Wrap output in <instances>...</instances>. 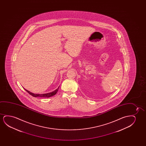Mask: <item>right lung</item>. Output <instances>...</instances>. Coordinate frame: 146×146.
I'll return each mask as SVG.
<instances>
[{"label":"right lung","mask_w":146,"mask_h":146,"mask_svg":"<svg viewBox=\"0 0 146 146\" xmlns=\"http://www.w3.org/2000/svg\"><path fill=\"white\" fill-rule=\"evenodd\" d=\"M59 87H58L56 90H55L54 91H53L52 92H50V93H46V94H34V93H32L31 92H29L28 90H26V91L28 92L29 94L31 95V96H33L34 97H44V98H49L51 96H54L55 94L57 93V92H58V89H59Z\"/></svg>","instance_id":"right-lung-1"}]
</instances>
